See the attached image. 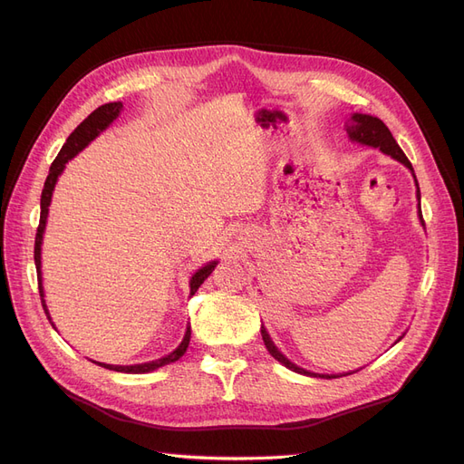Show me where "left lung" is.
Here are the masks:
<instances>
[{"instance_id": "1", "label": "left lung", "mask_w": 464, "mask_h": 464, "mask_svg": "<svg viewBox=\"0 0 464 464\" xmlns=\"http://www.w3.org/2000/svg\"><path fill=\"white\" fill-rule=\"evenodd\" d=\"M344 130L348 133V139L353 143H358V145H363V147H372V149H377L382 150L383 154H387V157H391L392 160H397L401 164H404L406 168H409L412 178H414V186H416V199H418V218L420 222H422L424 227V220H422V215H420V188H418V179H416V174H414V168L411 164V160L406 159V154L402 152V149L399 147V143L395 141V137L391 135L387 125L375 118V116H370V114H360V111H354V114H350V118L344 121ZM261 336H263V343L266 346V350H269V354L283 363L285 368H288L290 372H296L300 375H307V377H321V379H336V377H343V375H350L354 372H346V373H315V372H310V370H304L300 366H296V363L290 362L280 350L276 348V344L273 343L271 334L266 333L265 325H261ZM404 336V333L399 336V339L395 343H399Z\"/></svg>"}]
</instances>
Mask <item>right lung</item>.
Masks as SVG:
<instances>
[{"label":"right lung","instance_id":"add662e5","mask_svg":"<svg viewBox=\"0 0 464 464\" xmlns=\"http://www.w3.org/2000/svg\"><path fill=\"white\" fill-rule=\"evenodd\" d=\"M121 110H123L121 102H108V104L98 106L89 118L82 120L75 128V131L67 137V141L63 143L60 154L52 162L48 178L44 181V189H42V198H40V224H38V230H36V240H34V265H36V275H38V290H40L42 307H44V312H46V315H48L53 329H55V325H53V321L50 317L48 305H46V300H44V286H42V242H44L48 210H50L48 207L52 203L53 188H55V184H58V178L62 176V172L65 170V164L72 160L73 157H77V154L82 149L89 147V143L94 141L98 135H101L102 131H106L110 125L114 123V120H118V116L121 114ZM217 265H218L217 259L215 261H208L207 265L201 266V269H198V271L191 275V278H189V294H195V292L199 290V286L205 283V278L215 271ZM189 339H191V327L188 325L184 339H181V343L178 344L176 350H172L170 354H166V356H162L159 360H150V362H145V363H133V366H114V363H104V362H94V360L92 362L98 363V366L106 368V370H111V372L149 373V372L159 370V368L166 366V363H172V362H176V360H179L181 356H184L188 346H189Z\"/></svg>","mask_w":464,"mask_h":464}]
</instances>
